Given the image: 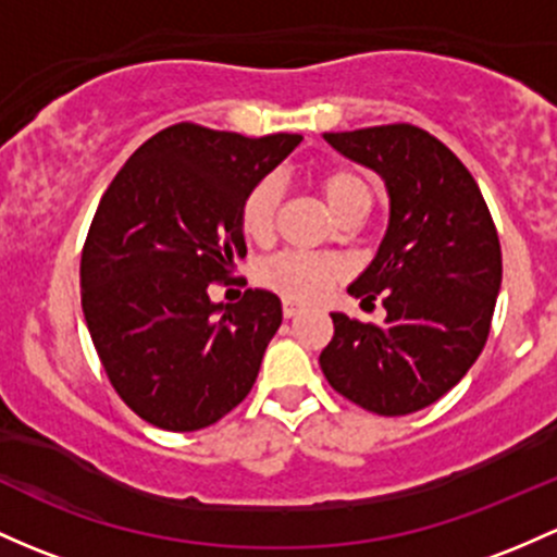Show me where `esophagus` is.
I'll use <instances>...</instances> for the list:
<instances>
[{"label": "esophagus", "instance_id": "obj_1", "mask_svg": "<svg viewBox=\"0 0 557 557\" xmlns=\"http://www.w3.org/2000/svg\"><path fill=\"white\" fill-rule=\"evenodd\" d=\"M300 305H297V302H289V300H286L284 302V319H295V315L297 313H300Z\"/></svg>", "mask_w": 557, "mask_h": 557}]
</instances>
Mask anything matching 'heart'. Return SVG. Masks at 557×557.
<instances>
[{"instance_id": "obj_1", "label": "heart", "mask_w": 557, "mask_h": 557, "mask_svg": "<svg viewBox=\"0 0 557 557\" xmlns=\"http://www.w3.org/2000/svg\"><path fill=\"white\" fill-rule=\"evenodd\" d=\"M321 194H324L329 209L343 214L345 209L372 205V188L358 172L352 170H329L319 181ZM281 199V185L276 177H262L247 190L242 201V231L255 242L271 236L273 220ZM339 278V265L326 257H310L297 252H284L262 262L260 281L268 289L278 292L281 297L295 302H313Z\"/></svg>"}]
</instances>
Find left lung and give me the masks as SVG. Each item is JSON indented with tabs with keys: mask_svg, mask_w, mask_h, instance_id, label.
I'll return each instance as SVG.
<instances>
[{
	"mask_svg": "<svg viewBox=\"0 0 557 557\" xmlns=\"http://www.w3.org/2000/svg\"><path fill=\"white\" fill-rule=\"evenodd\" d=\"M334 151L385 183L391 218L367 271L348 286L382 295L385 324L332 313L319 363L329 385L382 417L446 396L481 356L502 286L494 220L468 166L411 124L324 133Z\"/></svg>",
	"mask_w": 557,
	"mask_h": 557,
	"instance_id": "1",
	"label": "left lung"
}]
</instances>
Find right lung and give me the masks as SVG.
Masks as SVG:
<instances>
[{
  "label": "right lung",
  "mask_w": 557,
  "mask_h": 557,
  "mask_svg": "<svg viewBox=\"0 0 557 557\" xmlns=\"http://www.w3.org/2000/svg\"><path fill=\"white\" fill-rule=\"evenodd\" d=\"M172 124L127 159L100 199L82 252V310L124 404L172 433L223 420L252 391L281 300L247 289L212 302L209 284L247 255L242 201L300 146Z\"/></svg>",
  "instance_id": "add662e5"
}]
</instances>
